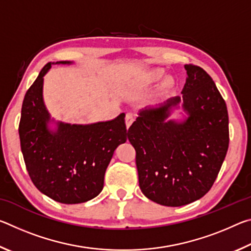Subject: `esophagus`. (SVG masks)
<instances>
[{"label":"esophagus","mask_w":251,"mask_h":251,"mask_svg":"<svg viewBox=\"0 0 251 251\" xmlns=\"http://www.w3.org/2000/svg\"><path fill=\"white\" fill-rule=\"evenodd\" d=\"M135 121V117L131 113H127L126 114V117H125V122H126V127L128 128V127L133 124V122Z\"/></svg>","instance_id":"obj_1"}]
</instances>
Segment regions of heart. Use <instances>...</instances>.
I'll return each instance as SVG.
<instances>
[{
    "label": "heart",
    "mask_w": 251,
    "mask_h": 251,
    "mask_svg": "<svg viewBox=\"0 0 251 251\" xmlns=\"http://www.w3.org/2000/svg\"><path fill=\"white\" fill-rule=\"evenodd\" d=\"M161 75H163V71H156L154 73V78H159Z\"/></svg>",
    "instance_id": "heart-1"
}]
</instances>
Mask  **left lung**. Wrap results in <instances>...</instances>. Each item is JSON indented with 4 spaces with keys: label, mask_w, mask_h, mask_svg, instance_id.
Listing matches in <instances>:
<instances>
[{
    "label": "left lung",
    "mask_w": 251,
    "mask_h": 251,
    "mask_svg": "<svg viewBox=\"0 0 251 251\" xmlns=\"http://www.w3.org/2000/svg\"><path fill=\"white\" fill-rule=\"evenodd\" d=\"M181 91L187 120L165 122L180 97L144 109L128 129L136 151L141 190L159 205L179 207L209 192L229 145L228 112L214 80L201 67L187 64Z\"/></svg>",
    "instance_id": "1"
}]
</instances>
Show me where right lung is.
Listing matches in <instances>:
<instances>
[{"mask_svg":"<svg viewBox=\"0 0 251 251\" xmlns=\"http://www.w3.org/2000/svg\"><path fill=\"white\" fill-rule=\"evenodd\" d=\"M50 65L42 69L25 94L19 125L21 150L28 175L41 193L62 203L85 202L101 192L114 151L128 137L125 114L91 125L59 123L56 133L50 131L42 88Z\"/></svg>","mask_w":251,"mask_h":251,"instance_id":"right-lung-1","label":"right lung"}]
</instances>
